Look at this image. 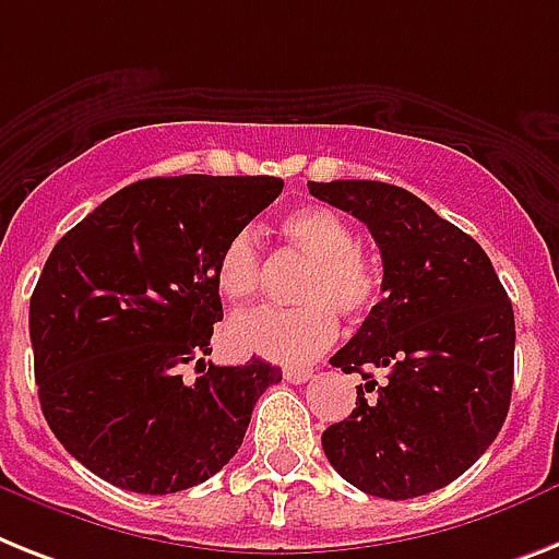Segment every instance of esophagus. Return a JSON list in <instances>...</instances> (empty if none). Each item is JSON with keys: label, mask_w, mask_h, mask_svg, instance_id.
Masks as SVG:
<instances>
[{"label": "esophagus", "mask_w": 559, "mask_h": 559, "mask_svg": "<svg viewBox=\"0 0 559 559\" xmlns=\"http://www.w3.org/2000/svg\"><path fill=\"white\" fill-rule=\"evenodd\" d=\"M283 377H285V380H288V382H297V385H302V382L311 380L313 371H308V368H285Z\"/></svg>", "instance_id": "esophagus-1"}]
</instances>
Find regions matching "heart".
I'll use <instances>...</instances> for the list:
<instances>
[{
    "label": "heart",
    "mask_w": 559,
    "mask_h": 559,
    "mask_svg": "<svg viewBox=\"0 0 559 559\" xmlns=\"http://www.w3.org/2000/svg\"><path fill=\"white\" fill-rule=\"evenodd\" d=\"M288 246L306 257L308 271L297 285L299 308H253L228 325V343L239 354L302 366L336 340V313L362 320L380 306L385 276L373 253L357 246V230L329 205H302L280 223ZM262 285L260 242L251 230H237L216 260V288L230 302L257 297Z\"/></svg>",
    "instance_id": "heart-1"
}]
</instances>
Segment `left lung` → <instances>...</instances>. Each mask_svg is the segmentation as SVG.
I'll list each match as a JSON object with an SVG mask.
<instances>
[{"instance_id": "8db88e82", "label": "left lung", "mask_w": 559, "mask_h": 559, "mask_svg": "<svg viewBox=\"0 0 559 559\" xmlns=\"http://www.w3.org/2000/svg\"><path fill=\"white\" fill-rule=\"evenodd\" d=\"M366 223L385 299L331 357L362 373L357 408L322 431L336 474L382 500L449 486L500 435L514 382V311L488 253L405 188L371 179L308 182ZM377 367L386 380L365 371Z\"/></svg>"}]
</instances>
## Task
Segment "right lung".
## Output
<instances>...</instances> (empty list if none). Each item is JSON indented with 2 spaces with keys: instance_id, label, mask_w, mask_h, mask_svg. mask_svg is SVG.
I'll list each match as a JSON object with an SVG mask.
<instances>
[{
  "instance_id": "add662e5",
  "label": "right lung",
  "mask_w": 559,
  "mask_h": 559,
  "mask_svg": "<svg viewBox=\"0 0 559 559\" xmlns=\"http://www.w3.org/2000/svg\"><path fill=\"white\" fill-rule=\"evenodd\" d=\"M280 193L276 177L140 179L53 246L31 297L34 371L50 431L87 472L174 495L237 454L283 371L205 366L223 320L216 260Z\"/></svg>"
}]
</instances>
